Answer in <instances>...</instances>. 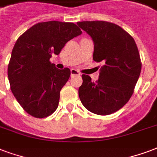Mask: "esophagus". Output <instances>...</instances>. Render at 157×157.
Instances as JSON below:
<instances>
[{
  "instance_id": "obj_1",
  "label": "esophagus",
  "mask_w": 157,
  "mask_h": 157,
  "mask_svg": "<svg viewBox=\"0 0 157 157\" xmlns=\"http://www.w3.org/2000/svg\"><path fill=\"white\" fill-rule=\"evenodd\" d=\"M75 75H80V73L78 70L74 69H71V77L73 76H75Z\"/></svg>"
}]
</instances>
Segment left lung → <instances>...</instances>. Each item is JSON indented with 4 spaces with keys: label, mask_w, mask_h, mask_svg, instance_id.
Masks as SVG:
<instances>
[{
    "label": "left lung",
    "mask_w": 157,
    "mask_h": 157,
    "mask_svg": "<svg viewBox=\"0 0 157 157\" xmlns=\"http://www.w3.org/2000/svg\"><path fill=\"white\" fill-rule=\"evenodd\" d=\"M77 24L94 40L93 59L103 63L97 82H92L88 75H82L80 100L94 113H113L129 101L141 74L136 42L122 27L111 22L82 21Z\"/></svg>",
    "instance_id": "1"
}]
</instances>
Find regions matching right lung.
<instances>
[{"instance_id":"right-lung-1","label":"right lung","mask_w":157,"mask_h":157,"mask_svg":"<svg viewBox=\"0 0 157 157\" xmlns=\"http://www.w3.org/2000/svg\"><path fill=\"white\" fill-rule=\"evenodd\" d=\"M81 33L74 23L51 21L34 25L16 40L7 74L10 90L27 113L44 118L57 109L71 72L58 69L49 59Z\"/></svg>"}]
</instances>
